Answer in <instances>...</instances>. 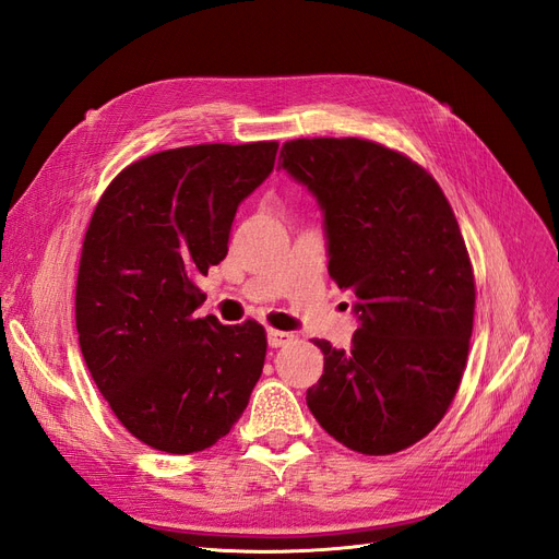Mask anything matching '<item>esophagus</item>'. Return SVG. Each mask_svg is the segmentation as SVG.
<instances>
[{"mask_svg": "<svg viewBox=\"0 0 559 559\" xmlns=\"http://www.w3.org/2000/svg\"><path fill=\"white\" fill-rule=\"evenodd\" d=\"M295 338L293 332H281V330H266V341L272 348H281L287 346Z\"/></svg>", "mask_w": 559, "mask_h": 559, "instance_id": "obj_1", "label": "esophagus"}]
</instances>
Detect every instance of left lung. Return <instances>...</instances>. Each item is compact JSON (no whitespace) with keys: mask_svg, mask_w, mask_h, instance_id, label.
<instances>
[{"mask_svg":"<svg viewBox=\"0 0 559 559\" xmlns=\"http://www.w3.org/2000/svg\"><path fill=\"white\" fill-rule=\"evenodd\" d=\"M278 169L322 211L330 276L353 290L359 328L330 341L306 404L320 427L362 455H392L435 429L469 355L476 287L455 213L406 155L367 139H295Z\"/></svg>","mask_w":559,"mask_h":559,"instance_id":"left-lung-1","label":"left lung"}]
</instances>
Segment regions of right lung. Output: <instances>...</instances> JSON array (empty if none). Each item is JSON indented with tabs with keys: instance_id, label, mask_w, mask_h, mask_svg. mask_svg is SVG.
Returning a JSON list of instances; mask_svg holds the SVG:
<instances>
[{
	"instance_id": "right-lung-1",
	"label": "right lung",
	"mask_w": 559,
	"mask_h": 559,
	"mask_svg": "<svg viewBox=\"0 0 559 559\" xmlns=\"http://www.w3.org/2000/svg\"><path fill=\"white\" fill-rule=\"evenodd\" d=\"M276 151V141H258L148 155L114 178L87 225L81 353L122 427L155 450L211 448L260 381L264 328L197 318V278L225 260L234 215L274 171Z\"/></svg>"
}]
</instances>
